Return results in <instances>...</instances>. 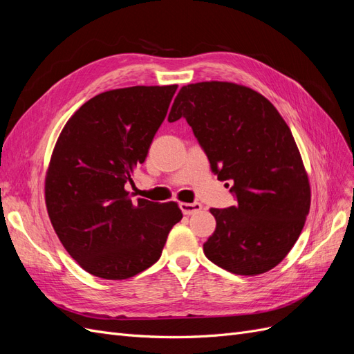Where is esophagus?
<instances>
[{
	"label": "esophagus",
	"instance_id": "obj_1",
	"mask_svg": "<svg viewBox=\"0 0 354 354\" xmlns=\"http://www.w3.org/2000/svg\"><path fill=\"white\" fill-rule=\"evenodd\" d=\"M180 209L181 212L185 214V216H190V214H195L199 212L202 209V205L199 202H181L180 203Z\"/></svg>",
	"mask_w": 354,
	"mask_h": 354
}]
</instances>
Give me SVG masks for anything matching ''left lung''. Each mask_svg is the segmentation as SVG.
<instances>
[{"label":"left lung","mask_w":354,"mask_h":354,"mask_svg":"<svg viewBox=\"0 0 354 354\" xmlns=\"http://www.w3.org/2000/svg\"><path fill=\"white\" fill-rule=\"evenodd\" d=\"M185 118L218 180H230L238 203L218 209L203 254L221 269L255 276L291 251L310 209L301 155L281 113L264 95L221 81L189 84L168 121Z\"/></svg>","instance_id":"obj_1"}]
</instances>
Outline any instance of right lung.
<instances>
[{
    "mask_svg": "<svg viewBox=\"0 0 354 354\" xmlns=\"http://www.w3.org/2000/svg\"><path fill=\"white\" fill-rule=\"evenodd\" d=\"M177 85L97 94L63 127L46 176V205L62 245L85 272L121 281L155 264L181 214L177 202L131 199Z\"/></svg>",
    "mask_w": 354,
    "mask_h": 354,
    "instance_id": "right-lung-1",
    "label": "right lung"
}]
</instances>
